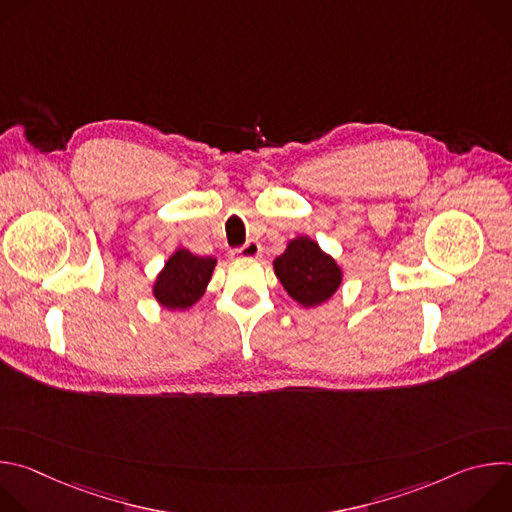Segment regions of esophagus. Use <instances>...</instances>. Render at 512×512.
Segmentation results:
<instances>
[{
  "mask_svg": "<svg viewBox=\"0 0 512 512\" xmlns=\"http://www.w3.org/2000/svg\"><path fill=\"white\" fill-rule=\"evenodd\" d=\"M231 255L237 259H257L261 255V245L257 241H247L243 247L235 249Z\"/></svg>",
  "mask_w": 512,
  "mask_h": 512,
  "instance_id": "34e87169",
  "label": "esophagus"
}]
</instances>
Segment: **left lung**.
I'll return each mask as SVG.
<instances>
[{"label":"left lung","mask_w":512,"mask_h":512,"mask_svg":"<svg viewBox=\"0 0 512 512\" xmlns=\"http://www.w3.org/2000/svg\"><path fill=\"white\" fill-rule=\"evenodd\" d=\"M273 271L287 296L304 308L326 304L344 279L338 261L308 235L287 241L285 251L273 259Z\"/></svg>","instance_id":"obj_1"}]
</instances>
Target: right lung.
<instances>
[{"mask_svg":"<svg viewBox=\"0 0 512 512\" xmlns=\"http://www.w3.org/2000/svg\"><path fill=\"white\" fill-rule=\"evenodd\" d=\"M214 267L216 257H200L184 247L176 249L152 283L154 300L170 312L192 308L204 296Z\"/></svg>","mask_w":512,"mask_h":512,"instance_id":"obj_1","label":"right lung"}]
</instances>
